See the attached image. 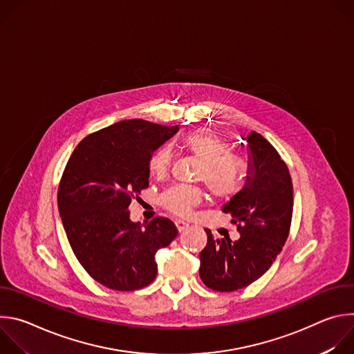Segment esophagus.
<instances>
[{
  "instance_id": "esophagus-1",
  "label": "esophagus",
  "mask_w": 354,
  "mask_h": 354,
  "mask_svg": "<svg viewBox=\"0 0 354 354\" xmlns=\"http://www.w3.org/2000/svg\"><path fill=\"white\" fill-rule=\"evenodd\" d=\"M175 225H176V228H178L179 232H182L185 228L189 227V224L185 223V221H182V220H176V221H175Z\"/></svg>"
}]
</instances>
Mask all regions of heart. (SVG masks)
Returning a JSON list of instances; mask_svg holds the SVG:
<instances>
[{
	"mask_svg": "<svg viewBox=\"0 0 354 354\" xmlns=\"http://www.w3.org/2000/svg\"><path fill=\"white\" fill-rule=\"evenodd\" d=\"M182 147L200 161L196 179L203 180L213 196L228 198L242 186L245 164L230 153V145L218 136L209 131H192L182 137ZM172 154L168 147H160L148 160V171L156 178H164L171 167ZM205 198L198 186L175 185L161 194V206L178 217H187Z\"/></svg>",
	"mask_w": 354,
	"mask_h": 354,
	"instance_id": "b5f03b06",
	"label": "heart"
}]
</instances>
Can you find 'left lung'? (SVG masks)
<instances>
[{
    "label": "left lung",
    "instance_id": "1",
    "mask_svg": "<svg viewBox=\"0 0 354 354\" xmlns=\"http://www.w3.org/2000/svg\"><path fill=\"white\" fill-rule=\"evenodd\" d=\"M249 168L245 186L224 205L239 238L216 239L210 230L200 252V279L216 291H235L262 277L281 252L292 217V182L276 148L259 133L245 138Z\"/></svg>",
    "mask_w": 354,
    "mask_h": 354
}]
</instances>
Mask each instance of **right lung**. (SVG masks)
<instances>
[{"mask_svg": "<svg viewBox=\"0 0 354 354\" xmlns=\"http://www.w3.org/2000/svg\"><path fill=\"white\" fill-rule=\"evenodd\" d=\"M178 126L122 120L86 136L63 172L57 203L68 242L86 273L102 286L134 291L157 277L156 254L178 230L165 217L130 220V203L148 187V160Z\"/></svg>", "mask_w": 354, "mask_h": 354, "instance_id": "1", "label": "right lung"}]
</instances>
